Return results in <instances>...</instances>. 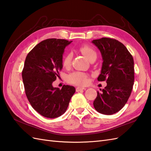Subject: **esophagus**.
<instances>
[{"label": "esophagus", "instance_id": "34e87169", "mask_svg": "<svg viewBox=\"0 0 151 151\" xmlns=\"http://www.w3.org/2000/svg\"><path fill=\"white\" fill-rule=\"evenodd\" d=\"M86 88L85 87H77L76 88V92H78L80 91H82V90H86Z\"/></svg>", "mask_w": 151, "mask_h": 151}]
</instances>
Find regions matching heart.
Here are the masks:
<instances>
[{
    "mask_svg": "<svg viewBox=\"0 0 151 151\" xmlns=\"http://www.w3.org/2000/svg\"><path fill=\"white\" fill-rule=\"evenodd\" d=\"M79 50L89 60L93 56L96 55V52L95 50L91 47H90L89 45H82L79 48ZM72 57L73 55L70 52L64 56L62 60V64L64 67H69L71 65ZM68 81L70 83L76 84V85L83 86L87 84L88 79H87V75L85 73L82 72H74L69 75Z\"/></svg>",
    "mask_w": 151,
    "mask_h": 151,
    "instance_id": "1",
    "label": "heart"
}]
</instances>
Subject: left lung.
<instances>
[{
  "mask_svg": "<svg viewBox=\"0 0 151 151\" xmlns=\"http://www.w3.org/2000/svg\"><path fill=\"white\" fill-rule=\"evenodd\" d=\"M100 50L103 63L99 81L106 80L107 86L93 101L99 113L111 115L124 107L132 89L134 80V60L125 45L115 39L101 38L93 40Z\"/></svg>",
  "mask_w": 151,
  "mask_h": 151,
  "instance_id": "obj_1",
  "label": "left lung"
}]
</instances>
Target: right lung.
Segmentation results:
<instances>
[{
    "instance_id": "right-lung-1",
    "label": "right lung",
    "mask_w": 151,
    "mask_h": 151,
    "mask_svg": "<svg viewBox=\"0 0 151 151\" xmlns=\"http://www.w3.org/2000/svg\"><path fill=\"white\" fill-rule=\"evenodd\" d=\"M71 42L46 39L35 46L26 58L22 76L26 96L34 109L45 118L64 114L75 93L73 86L64 85L60 89L52 84L62 69L64 49Z\"/></svg>"
}]
</instances>
